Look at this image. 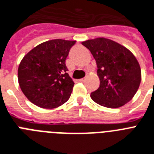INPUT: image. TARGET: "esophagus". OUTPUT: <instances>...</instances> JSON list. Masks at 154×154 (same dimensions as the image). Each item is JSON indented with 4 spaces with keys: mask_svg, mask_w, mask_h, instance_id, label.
Returning <instances> with one entry per match:
<instances>
[{
    "mask_svg": "<svg viewBox=\"0 0 154 154\" xmlns=\"http://www.w3.org/2000/svg\"><path fill=\"white\" fill-rule=\"evenodd\" d=\"M84 79H79V82H84Z\"/></svg>",
    "mask_w": 154,
    "mask_h": 154,
    "instance_id": "1",
    "label": "esophagus"
}]
</instances>
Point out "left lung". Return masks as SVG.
<instances>
[{
  "label": "left lung",
  "mask_w": 154,
  "mask_h": 154,
  "mask_svg": "<svg viewBox=\"0 0 154 154\" xmlns=\"http://www.w3.org/2000/svg\"><path fill=\"white\" fill-rule=\"evenodd\" d=\"M92 53L97 66L100 86L91 94L98 105L116 109L130 101L141 82V69L127 48L105 38L82 43Z\"/></svg>",
  "instance_id": "obj_1"
}]
</instances>
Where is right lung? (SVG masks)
I'll return each mask as SVG.
<instances>
[{
	"label": "right lung",
	"instance_id": "right-lung-1",
	"mask_svg": "<svg viewBox=\"0 0 154 154\" xmlns=\"http://www.w3.org/2000/svg\"><path fill=\"white\" fill-rule=\"evenodd\" d=\"M75 41L54 39L30 50L21 60L18 80L30 102L43 109H53L69 99L74 82L65 60Z\"/></svg>",
	"mask_w": 154,
	"mask_h": 154
}]
</instances>
